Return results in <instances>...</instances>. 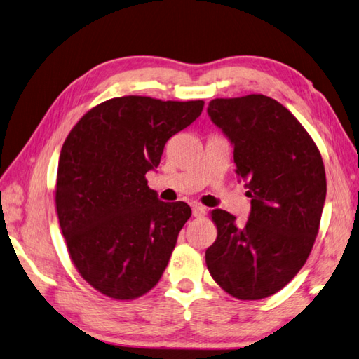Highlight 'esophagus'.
<instances>
[{"label": "esophagus", "mask_w": 359, "mask_h": 359, "mask_svg": "<svg viewBox=\"0 0 359 359\" xmlns=\"http://www.w3.org/2000/svg\"><path fill=\"white\" fill-rule=\"evenodd\" d=\"M205 215V208L199 205V204H194L193 205V217L194 218H202Z\"/></svg>", "instance_id": "obj_1"}]
</instances>
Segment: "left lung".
<instances>
[{"mask_svg":"<svg viewBox=\"0 0 359 359\" xmlns=\"http://www.w3.org/2000/svg\"><path fill=\"white\" fill-rule=\"evenodd\" d=\"M207 113L233 146L251 198L243 224L212 210L218 237L205 251L207 269L232 297L266 298L292 281L314 246L327 196L322 155L297 117L266 95L215 99Z\"/></svg>","mask_w":359,"mask_h":359,"instance_id":"8db88e82","label":"left lung"}]
</instances>
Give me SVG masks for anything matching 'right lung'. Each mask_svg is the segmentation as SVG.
Returning <instances> with one entry per match:
<instances>
[{
    "mask_svg": "<svg viewBox=\"0 0 359 359\" xmlns=\"http://www.w3.org/2000/svg\"><path fill=\"white\" fill-rule=\"evenodd\" d=\"M202 108V100L116 97L84 114L64 141L57 218L72 262L103 295L133 299L160 281L191 208L160 201L146 172Z\"/></svg>",
    "mask_w": 359,
    "mask_h": 359,
    "instance_id": "obj_1",
    "label": "right lung"
}]
</instances>
